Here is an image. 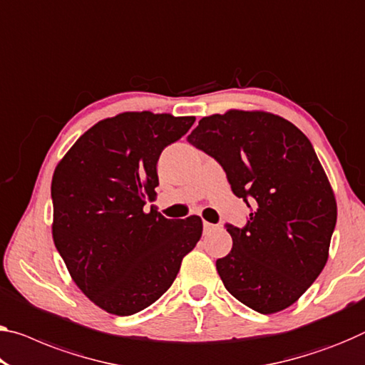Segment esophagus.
<instances>
[{"mask_svg": "<svg viewBox=\"0 0 365 365\" xmlns=\"http://www.w3.org/2000/svg\"><path fill=\"white\" fill-rule=\"evenodd\" d=\"M214 230H217V225L204 220V233H212V232H214Z\"/></svg>", "mask_w": 365, "mask_h": 365, "instance_id": "obj_1", "label": "esophagus"}]
</instances>
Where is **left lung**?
<instances>
[{
    "label": "left lung",
    "instance_id": "8db88e82",
    "mask_svg": "<svg viewBox=\"0 0 365 365\" xmlns=\"http://www.w3.org/2000/svg\"><path fill=\"white\" fill-rule=\"evenodd\" d=\"M187 142L215 158L233 194L253 205L245 228L227 225L232 251L217 259L223 285L262 315L285 310L323 271L338 217L310 140L271 112L230 109L202 117Z\"/></svg>",
    "mask_w": 365,
    "mask_h": 365
}]
</instances>
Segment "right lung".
Listing matches in <instances>:
<instances>
[{"label":"right lung","instance_id":"obj_1","mask_svg":"<svg viewBox=\"0 0 365 365\" xmlns=\"http://www.w3.org/2000/svg\"><path fill=\"white\" fill-rule=\"evenodd\" d=\"M195 117L122 112L76 140L52 178V235L71 279L94 305L133 315L163 295L202 220H170L156 197L161 151L186 135Z\"/></svg>","mask_w":365,"mask_h":365}]
</instances>
